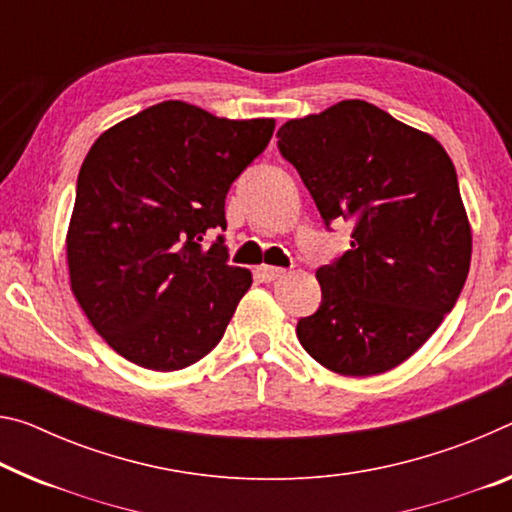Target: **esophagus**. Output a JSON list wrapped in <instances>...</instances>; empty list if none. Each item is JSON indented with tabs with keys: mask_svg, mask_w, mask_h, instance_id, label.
<instances>
[{
	"mask_svg": "<svg viewBox=\"0 0 512 512\" xmlns=\"http://www.w3.org/2000/svg\"><path fill=\"white\" fill-rule=\"evenodd\" d=\"M287 271L285 269H280V266H266V264H262L257 269V275L259 278H262L264 282H273V280H278V278H282V275H285Z\"/></svg>",
	"mask_w": 512,
	"mask_h": 512,
	"instance_id": "1",
	"label": "esophagus"
}]
</instances>
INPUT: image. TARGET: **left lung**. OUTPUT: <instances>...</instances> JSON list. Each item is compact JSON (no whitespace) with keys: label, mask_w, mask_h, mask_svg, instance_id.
Here are the masks:
<instances>
[{"label":"left lung","mask_w":512,"mask_h":512,"mask_svg":"<svg viewBox=\"0 0 512 512\" xmlns=\"http://www.w3.org/2000/svg\"><path fill=\"white\" fill-rule=\"evenodd\" d=\"M330 230L353 221L351 250L316 271L321 305L298 342L342 376L399 367L440 328L465 287L472 232L449 154L364 100L278 129Z\"/></svg>","instance_id":"left-lung-1"}]
</instances>
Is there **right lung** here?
<instances>
[{
    "mask_svg": "<svg viewBox=\"0 0 512 512\" xmlns=\"http://www.w3.org/2000/svg\"><path fill=\"white\" fill-rule=\"evenodd\" d=\"M271 118L227 120L168 100L88 150L68 230L72 294L125 360L177 371L221 342L250 271L227 264L225 196L266 150Z\"/></svg>",
    "mask_w": 512,
    "mask_h": 512,
    "instance_id": "obj_1",
    "label": "right lung"
}]
</instances>
